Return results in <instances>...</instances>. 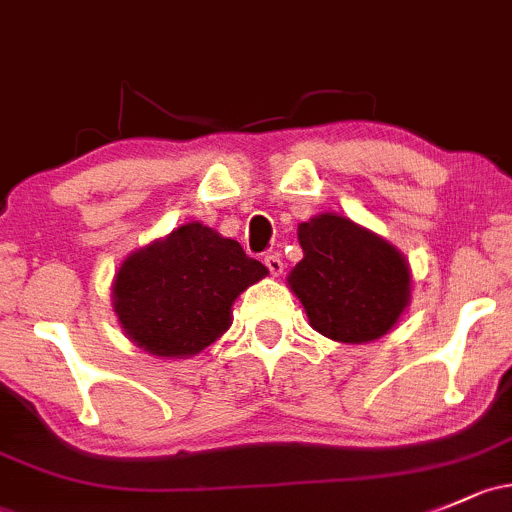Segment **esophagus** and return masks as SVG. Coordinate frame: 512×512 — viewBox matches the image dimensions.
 I'll list each match as a JSON object with an SVG mask.
<instances>
[{
	"label": "esophagus",
	"instance_id": "obj_1",
	"mask_svg": "<svg viewBox=\"0 0 512 512\" xmlns=\"http://www.w3.org/2000/svg\"><path fill=\"white\" fill-rule=\"evenodd\" d=\"M265 265H267V270H270V274H274V277H279V274L284 272V262H282V257L277 255V252H270V255H265Z\"/></svg>",
	"mask_w": 512,
	"mask_h": 512
}]
</instances>
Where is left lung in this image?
<instances>
[{
	"label": "left lung",
	"instance_id": "1",
	"mask_svg": "<svg viewBox=\"0 0 512 512\" xmlns=\"http://www.w3.org/2000/svg\"><path fill=\"white\" fill-rule=\"evenodd\" d=\"M297 235L304 260L287 282L316 331L338 343H368L400 321L412 274L397 247L336 213L314 215Z\"/></svg>",
	"mask_w": 512,
	"mask_h": 512
}]
</instances>
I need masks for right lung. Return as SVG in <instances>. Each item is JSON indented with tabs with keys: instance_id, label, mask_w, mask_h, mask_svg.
<instances>
[{
	"instance_id": "1",
	"label": "right lung",
	"mask_w": 512,
	"mask_h": 512,
	"mask_svg": "<svg viewBox=\"0 0 512 512\" xmlns=\"http://www.w3.org/2000/svg\"><path fill=\"white\" fill-rule=\"evenodd\" d=\"M265 274L238 240L193 220L122 262L112 309L134 346L159 358H188L228 331L235 299Z\"/></svg>"
}]
</instances>
